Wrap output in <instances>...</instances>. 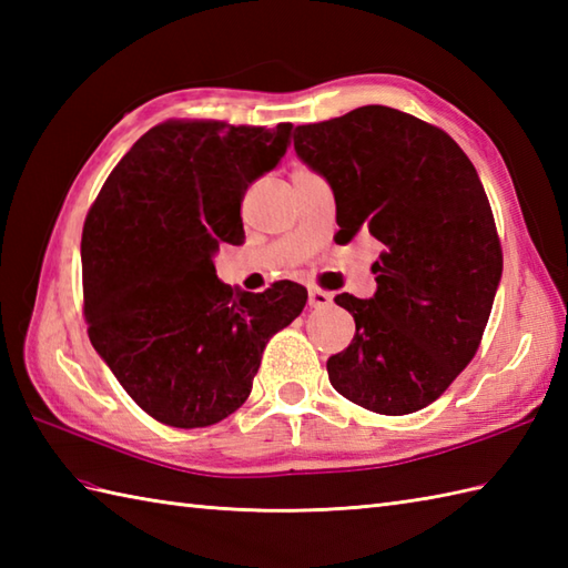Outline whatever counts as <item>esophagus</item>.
<instances>
[{"instance_id":"1","label":"esophagus","mask_w":568,"mask_h":568,"mask_svg":"<svg viewBox=\"0 0 568 568\" xmlns=\"http://www.w3.org/2000/svg\"><path fill=\"white\" fill-rule=\"evenodd\" d=\"M307 295H310V307H327L332 305V293H324L320 287L310 285L307 287Z\"/></svg>"}]
</instances>
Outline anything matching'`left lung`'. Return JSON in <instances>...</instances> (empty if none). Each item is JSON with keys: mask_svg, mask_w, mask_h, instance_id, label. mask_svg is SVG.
Masks as SVG:
<instances>
[{"mask_svg": "<svg viewBox=\"0 0 568 568\" xmlns=\"http://www.w3.org/2000/svg\"><path fill=\"white\" fill-rule=\"evenodd\" d=\"M295 153L334 192L336 244L364 232L383 246L373 297H334L356 334L329 356V383L371 413H417L476 356L500 285L476 168L442 129L383 104L297 126Z\"/></svg>", "mask_w": 568, "mask_h": 568, "instance_id": "obj_1", "label": "left lung"}]
</instances>
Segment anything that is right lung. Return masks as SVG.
Here are the masks:
<instances>
[{
    "mask_svg": "<svg viewBox=\"0 0 568 568\" xmlns=\"http://www.w3.org/2000/svg\"><path fill=\"white\" fill-rule=\"evenodd\" d=\"M293 124L165 122L106 178L82 229L94 352L163 425L210 427L244 405L263 348L307 303L293 281L244 293L214 271L244 244L241 202L281 163Z\"/></svg>",
    "mask_w": 568,
    "mask_h": 568,
    "instance_id": "obj_1",
    "label": "right lung"
}]
</instances>
